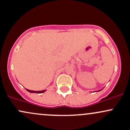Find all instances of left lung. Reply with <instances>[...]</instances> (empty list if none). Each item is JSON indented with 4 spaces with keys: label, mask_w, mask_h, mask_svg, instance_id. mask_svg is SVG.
<instances>
[{
    "label": "left lung",
    "mask_w": 130,
    "mask_h": 130,
    "mask_svg": "<svg viewBox=\"0 0 130 130\" xmlns=\"http://www.w3.org/2000/svg\"><path fill=\"white\" fill-rule=\"evenodd\" d=\"M102 90V89H101V90H97V91H96V92H99V91H100V90Z\"/></svg>",
    "instance_id": "obj_1"
}]
</instances>
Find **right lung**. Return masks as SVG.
<instances>
[{"mask_svg": "<svg viewBox=\"0 0 130 130\" xmlns=\"http://www.w3.org/2000/svg\"><path fill=\"white\" fill-rule=\"evenodd\" d=\"M26 90H27L28 92H31V93H41L44 92L46 91V90H41V91H34V90H28V89H26Z\"/></svg>", "mask_w": 130, "mask_h": 130, "instance_id": "add662e5", "label": "right lung"}]
</instances>
